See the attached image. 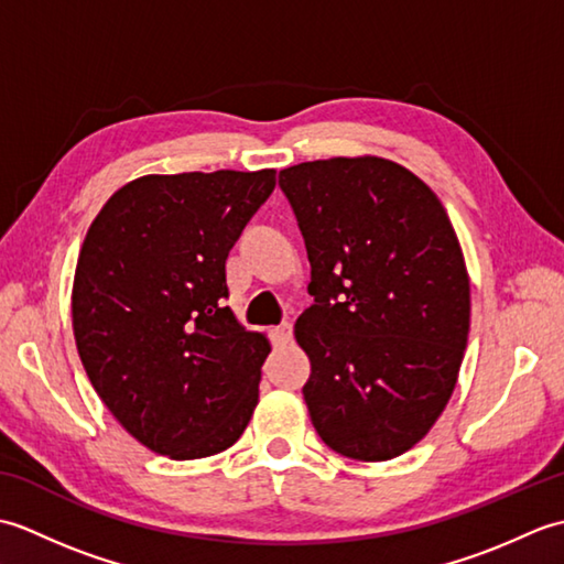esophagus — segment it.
<instances>
[{
  "mask_svg": "<svg viewBox=\"0 0 564 564\" xmlns=\"http://www.w3.org/2000/svg\"><path fill=\"white\" fill-rule=\"evenodd\" d=\"M271 339H273L275 346H285V344H289V341L293 339V325H291V322H283V325L273 327V329H271Z\"/></svg>",
  "mask_w": 564,
  "mask_h": 564,
  "instance_id": "1",
  "label": "esophagus"
}]
</instances>
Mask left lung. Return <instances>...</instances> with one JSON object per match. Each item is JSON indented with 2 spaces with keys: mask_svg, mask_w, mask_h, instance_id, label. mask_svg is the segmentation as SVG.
Listing matches in <instances>:
<instances>
[{
  "mask_svg": "<svg viewBox=\"0 0 564 564\" xmlns=\"http://www.w3.org/2000/svg\"><path fill=\"white\" fill-rule=\"evenodd\" d=\"M279 186L313 267L315 303L295 322L313 426L346 458H398L458 380L470 329L458 237L434 191L382 158L303 162Z\"/></svg>",
  "mask_w": 564,
  "mask_h": 564,
  "instance_id": "8db88e82",
  "label": "left lung"
}]
</instances>
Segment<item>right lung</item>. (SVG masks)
I'll return each mask as SVG.
<instances>
[{
	"label": "right lung",
	"mask_w": 564,
	"mask_h": 564,
	"mask_svg": "<svg viewBox=\"0 0 564 564\" xmlns=\"http://www.w3.org/2000/svg\"><path fill=\"white\" fill-rule=\"evenodd\" d=\"M273 186V170L140 176L84 239L72 289L82 366L154 453H220L254 412L271 346L225 305V261Z\"/></svg>",
	"instance_id": "add662e5"
}]
</instances>
